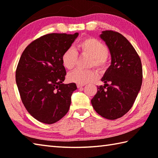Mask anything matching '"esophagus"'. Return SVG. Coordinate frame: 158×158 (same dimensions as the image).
Instances as JSON below:
<instances>
[{"label": "esophagus", "instance_id": "obj_1", "mask_svg": "<svg viewBox=\"0 0 158 158\" xmlns=\"http://www.w3.org/2000/svg\"><path fill=\"white\" fill-rule=\"evenodd\" d=\"M85 85H81V84H77V88H81L82 87H84Z\"/></svg>", "mask_w": 158, "mask_h": 158}]
</instances>
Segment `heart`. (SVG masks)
<instances>
[{
	"label": "heart",
	"mask_w": 158,
	"mask_h": 158,
	"mask_svg": "<svg viewBox=\"0 0 158 158\" xmlns=\"http://www.w3.org/2000/svg\"><path fill=\"white\" fill-rule=\"evenodd\" d=\"M78 48L82 54L91 57L89 66H95L100 71H104L110 63V55L107 46L100 40L94 37H87L82 40L78 44ZM77 53L73 48H69L62 55V65L66 69H72L77 62ZM98 73L96 70H85L76 69L68 74L69 81L77 84L85 85L94 81L98 78Z\"/></svg>",
	"instance_id": "heart-1"
}]
</instances>
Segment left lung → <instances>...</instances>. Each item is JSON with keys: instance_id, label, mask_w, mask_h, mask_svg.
Masks as SVG:
<instances>
[{"instance_id": "left-lung-1", "label": "left lung", "mask_w": 158, "mask_h": 158, "mask_svg": "<svg viewBox=\"0 0 158 158\" xmlns=\"http://www.w3.org/2000/svg\"><path fill=\"white\" fill-rule=\"evenodd\" d=\"M100 37L111 55V65L98 87L92 105L99 115L114 120L126 114L133 106L142 83V66L139 55L127 39L117 32L105 30Z\"/></svg>"}]
</instances>
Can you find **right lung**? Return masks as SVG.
Here are the masks:
<instances>
[{"instance_id": "1", "label": "right lung", "mask_w": 158, "mask_h": 158, "mask_svg": "<svg viewBox=\"0 0 158 158\" xmlns=\"http://www.w3.org/2000/svg\"><path fill=\"white\" fill-rule=\"evenodd\" d=\"M78 33H51L24 50L16 70V82L25 107L41 123L52 124L68 112L75 83L64 84L66 70L62 55Z\"/></svg>"}]
</instances>
